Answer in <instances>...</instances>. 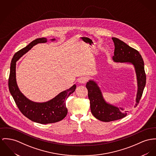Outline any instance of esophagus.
<instances>
[{"label": "esophagus", "instance_id": "34e87169", "mask_svg": "<svg viewBox=\"0 0 156 156\" xmlns=\"http://www.w3.org/2000/svg\"><path fill=\"white\" fill-rule=\"evenodd\" d=\"M87 80V77H81L79 79V82L81 84H84V83H86Z\"/></svg>", "mask_w": 156, "mask_h": 156}]
</instances>
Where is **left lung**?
<instances>
[{
    "instance_id": "8db88e82",
    "label": "left lung",
    "mask_w": 156,
    "mask_h": 156,
    "mask_svg": "<svg viewBox=\"0 0 156 156\" xmlns=\"http://www.w3.org/2000/svg\"><path fill=\"white\" fill-rule=\"evenodd\" d=\"M112 39L115 45L114 55L112 57L114 62L129 63L134 67L138 86L135 107L140 101L146 83L143 59L140 52L124 42L115 37ZM86 86L88 91L91 112L96 119L104 122H110L122 119L126 116L128 111H124V109L121 107H116L105 101L96 82L90 80L87 82Z\"/></svg>"
}]
</instances>
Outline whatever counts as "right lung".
Listing matches in <instances>:
<instances>
[{
	"instance_id": "right-lung-1",
	"label": "right lung",
	"mask_w": 156,
	"mask_h": 156,
	"mask_svg": "<svg viewBox=\"0 0 156 156\" xmlns=\"http://www.w3.org/2000/svg\"><path fill=\"white\" fill-rule=\"evenodd\" d=\"M55 40H51L53 41ZM46 42L47 39L45 38H37L15 54L11 62L8 82L10 93L22 114L32 121L41 124L57 122L66 117L67 114L66 101L76 88V85L74 84L70 89L62 92L50 101L42 103L31 101L21 93L16 80V62L34 45Z\"/></svg>"
}]
</instances>
